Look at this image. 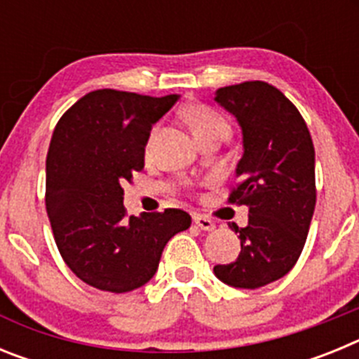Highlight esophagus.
Returning <instances> with one entry per match:
<instances>
[{"instance_id":"34e87169","label":"esophagus","mask_w":359,"mask_h":359,"mask_svg":"<svg viewBox=\"0 0 359 359\" xmlns=\"http://www.w3.org/2000/svg\"><path fill=\"white\" fill-rule=\"evenodd\" d=\"M194 223L205 231H212L215 228L214 221H212V219H208V217H205V215H194Z\"/></svg>"}]
</instances>
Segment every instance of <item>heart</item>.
Masks as SVG:
<instances>
[{"instance_id":"obj_1","label":"heart","mask_w":359,"mask_h":359,"mask_svg":"<svg viewBox=\"0 0 359 359\" xmlns=\"http://www.w3.org/2000/svg\"><path fill=\"white\" fill-rule=\"evenodd\" d=\"M185 118L194 136L205 135V133L215 131V129L228 131L226 120L205 106H189L185 109Z\"/></svg>"}]
</instances>
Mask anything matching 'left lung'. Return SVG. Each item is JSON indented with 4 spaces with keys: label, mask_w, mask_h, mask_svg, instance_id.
<instances>
[{
    "label": "left lung",
    "mask_w": 359,
    "mask_h": 359,
    "mask_svg": "<svg viewBox=\"0 0 359 359\" xmlns=\"http://www.w3.org/2000/svg\"><path fill=\"white\" fill-rule=\"evenodd\" d=\"M214 100L243 133L241 183L228 201L250 212L246 226L233 224L239 257L214 273L231 287L257 290L284 277L302 253L316 205L315 147L302 115L268 82L219 88Z\"/></svg>",
    "instance_id": "left-lung-1"
}]
</instances>
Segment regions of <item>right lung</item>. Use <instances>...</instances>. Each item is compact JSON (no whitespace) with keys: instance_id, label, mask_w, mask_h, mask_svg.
Wrapping results in <instances>:
<instances>
[{"instance_id":"obj_1","label":"right lung","mask_w":359,"mask_h":359,"mask_svg":"<svg viewBox=\"0 0 359 359\" xmlns=\"http://www.w3.org/2000/svg\"><path fill=\"white\" fill-rule=\"evenodd\" d=\"M177 98L97 90L79 98L53 129L46 212L68 268L97 290L128 293L147 284L165 244L192 223L177 208L131 217L123 208V182L144 169L152 126Z\"/></svg>"}]
</instances>
